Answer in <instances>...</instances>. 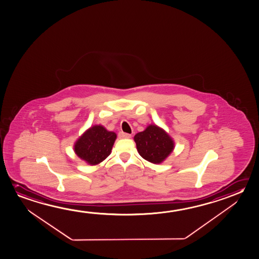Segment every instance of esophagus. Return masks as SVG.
Instances as JSON below:
<instances>
[{"instance_id": "obj_1", "label": "esophagus", "mask_w": 259, "mask_h": 259, "mask_svg": "<svg viewBox=\"0 0 259 259\" xmlns=\"http://www.w3.org/2000/svg\"><path fill=\"white\" fill-rule=\"evenodd\" d=\"M132 137L131 134H128V133H125V132H119V139H130Z\"/></svg>"}]
</instances>
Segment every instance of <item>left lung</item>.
Here are the masks:
<instances>
[{
  "label": "left lung",
  "mask_w": 259,
  "mask_h": 259,
  "mask_svg": "<svg viewBox=\"0 0 259 259\" xmlns=\"http://www.w3.org/2000/svg\"><path fill=\"white\" fill-rule=\"evenodd\" d=\"M138 152L144 159L161 164L175 148V141L168 133L156 124H150L143 132L134 136Z\"/></svg>",
  "instance_id": "8db88e82"
}]
</instances>
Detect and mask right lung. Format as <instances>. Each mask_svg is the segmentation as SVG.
Wrapping results in <instances>:
<instances>
[{
  "label": "right lung",
  "instance_id": "right-lung-1",
  "mask_svg": "<svg viewBox=\"0 0 259 259\" xmlns=\"http://www.w3.org/2000/svg\"><path fill=\"white\" fill-rule=\"evenodd\" d=\"M116 139L115 132L107 131L103 125H95L79 137L74 143V151L85 163L95 165L110 156Z\"/></svg>",
  "mask_w": 259,
  "mask_h": 259
}]
</instances>
